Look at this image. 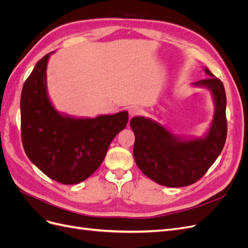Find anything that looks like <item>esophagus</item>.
<instances>
[{"label":"esophagus","mask_w":248,"mask_h":248,"mask_svg":"<svg viewBox=\"0 0 248 248\" xmlns=\"http://www.w3.org/2000/svg\"><path fill=\"white\" fill-rule=\"evenodd\" d=\"M128 111H129V116H130V117H134V116L140 115L141 112H142V109H141L140 108L137 107V106H133V107H130V108H129Z\"/></svg>","instance_id":"1"}]
</instances>
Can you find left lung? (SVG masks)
I'll return each instance as SVG.
<instances>
[{"mask_svg": "<svg viewBox=\"0 0 248 248\" xmlns=\"http://www.w3.org/2000/svg\"><path fill=\"white\" fill-rule=\"evenodd\" d=\"M210 78L192 87L208 89L214 103V115L208 130L200 138L177 136L151 118L130 120L134 140L133 156L144 174L168 187L193 184L206 174L222 151L227 139V97L222 82L207 67Z\"/></svg>", "mask_w": 248, "mask_h": 248, "instance_id": "8db88e82", "label": "left lung"}]
</instances>
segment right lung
<instances>
[{
  "mask_svg": "<svg viewBox=\"0 0 248 248\" xmlns=\"http://www.w3.org/2000/svg\"><path fill=\"white\" fill-rule=\"evenodd\" d=\"M44 56L25 81L20 96L21 140L28 158L60 183L84 181L99 168L111 140L128 122V111L95 118L60 112L52 104Z\"/></svg>",
  "mask_w": 248,
  "mask_h": 248,
  "instance_id": "add662e5",
  "label": "right lung"
}]
</instances>
